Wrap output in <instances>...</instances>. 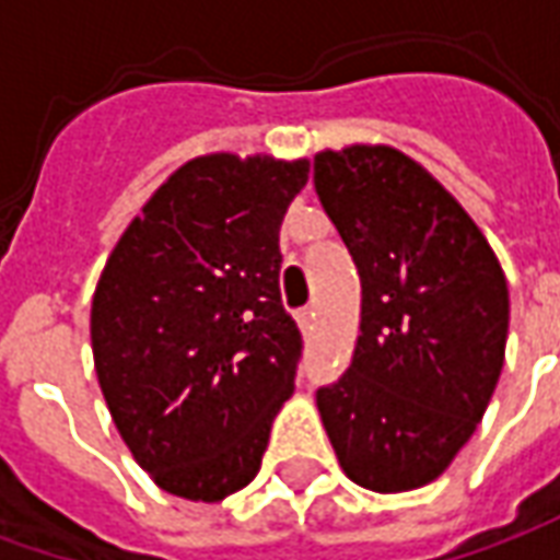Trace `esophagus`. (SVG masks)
<instances>
[{
  "label": "esophagus",
  "mask_w": 560,
  "mask_h": 560,
  "mask_svg": "<svg viewBox=\"0 0 560 560\" xmlns=\"http://www.w3.org/2000/svg\"><path fill=\"white\" fill-rule=\"evenodd\" d=\"M296 324H300V329H303V336H312V329H315V312H312V308L296 312Z\"/></svg>",
  "instance_id": "1"
}]
</instances>
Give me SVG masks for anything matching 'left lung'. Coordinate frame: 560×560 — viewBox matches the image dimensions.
<instances>
[{
	"label": "left lung",
	"mask_w": 560,
	"mask_h": 560,
	"mask_svg": "<svg viewBox=\"0 0 560 560\" xmlns=\"http://www.w3.org/2000/svg\"><path fill=\"white\" fill-rule=\"evenodd\" d=\"M315 188L363 284L357 351L317 389V411L357 486L411 492L450 468L492 401L504 269L456 197L399 149H324Z\"/></svg>",
	"instance_id": "obj_1"
}]
</instances>
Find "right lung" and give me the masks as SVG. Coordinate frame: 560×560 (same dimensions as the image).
<instances>
[{
	"mask_svg": "<svg viewBox=\"0 0 560 560\" xmlns=\"http://www.w3.org/2000/svg\"><path fill=\"white\" fill-rule=\"evenodd\" d=\"M308 159L209 152L131 219L92 296V357L140 468L185 501L255 480L303 336L279 293V228Z\"/></svg>",
	"mask_w": 560,
	"mask_h": 560,
	"instance_id": "add662e5",
	"label": "right lung"
}]
</instances>
